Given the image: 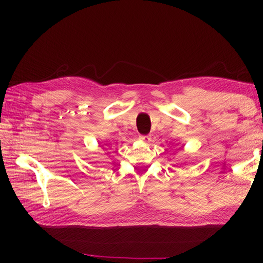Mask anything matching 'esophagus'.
I'll list each match as a JSON object with an SVG mask.
<instances>
[{"label":"esophagus","instance_id":"obj_1","mask_svg":"<svg viewBox=\"0 0 263 263\" xmlns=\"http://www.w3.org/2000/svg\"><path fill=\"white\" fill-rule=\"evenodd\" d=\"M140 140L144 141L145 144H148L151 141V136H140Z\"/></svg>","mask_w":263,"mask_h":263}]
</instances>
